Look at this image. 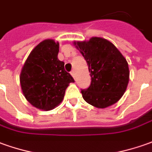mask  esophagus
<instances>
[{"mask_svg": "<svg viewBox=\"0 0 152 152\" xmlns=\"http://www.w3.org/2000/svg\"><path fill=\"white\" fill-rule=\"evenodd\" d=\"M71 75L75 78V72H74V70H72V71H71Z\"/></svg>", "mask_w": 152, "mask_h": 152, "instance_id": "esophagus-1", "label": "esophagus"}]
</instances>
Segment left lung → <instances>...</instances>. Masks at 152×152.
<instances>
[{
  "instance_id": "8db88e82",
  "label": "left lung",
  "mask_w": 152,
  "mask_h": 152,
  "mask_svg": "<svg viewBox=\"0 0 152 152\" xmlns=\"http://www.w3.org/2000/svg\"><path fill=\"white\" fill-rule=\"evenodd\" d=\"M88 65L91 83L81 89L88 103L105 108L117 102L125 93L129 69L120 51L105 39L94 37L89 41L74 42Z\"/></svg>"
}]
</instances>
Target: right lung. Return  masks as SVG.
<instances>
[{"instance_id": "add662e5", "label": "right lung", "mask_w": 152, "mask_h": 152, "mask_svg": "<svg viewBox=\"0 0 152 152\" xmlns=\"http://www.w3.org/2000/svg\"><path fill=\"white\" fill-rule=\"evenodd\" d=\"M59 44L45 39L31 51L20 73V85L28 102L39 109H53L62 102L74 79L58 60Z\"/></svg>"}]
</instances>
